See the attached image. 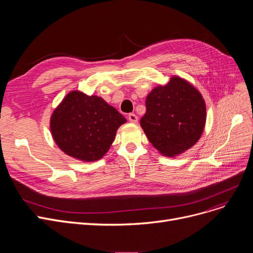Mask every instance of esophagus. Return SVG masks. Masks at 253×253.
I'll return each mask as SVG.
<instances>
[{
	"instance_id": "esophagus-1",
	"label": "esophagus",
	"mask_w": 253,
	"mask_h": 253,
	"mask_svg": "<svg viewBox=\"0 0 253 253\" xmlns=\"http://www.w3.org/2000/svg\"><path fill=\"white\" fill-rule=\"evenodd\" d=\"M128 120H129V121H130L131 123L135 124V123H137V121H138V118H137V116H136L135 114H129V115H128Z\"/></svg>"
}]
</instances>
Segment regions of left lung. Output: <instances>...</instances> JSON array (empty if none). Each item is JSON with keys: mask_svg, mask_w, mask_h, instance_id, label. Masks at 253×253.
I'll list each match as a JSON object with an SVG mask.
<instances>
[{"mask_svg": "<svg viewBox=\"0 0 253 253\" xmlns=\"http://www.w3.org/2000/svg\"><path fill=\"white\" fill-rule=\"evenodd\" d=\"M147 113L140 126L154 148L173 158L200 139L206 123L202 94L187 80L171 77L166 85L156 86L145 99Z\"/></svg>", "mask_w": 253, "mask_h": 253, "instance_id": "8db88e82", "label": "left lung"}]
</instances>
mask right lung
Returning <instances> with one entry per match:
<instances>
[{"mask_svg":"<svg viewBox=\"0 0 253 253\" xmlns=\"http://www.w3.org/2000/svg\"><path fill=\"white\" fill-rule=\"evenodd\" d=\"M126 119L97 95L73 90L53 111L50 131L57 147L82 162H94L110 150Z\"/></svg>","mask_w":253,"mask_h":253,"instance_id":"right-lung-1","label":"right lung"}]
</instances>
